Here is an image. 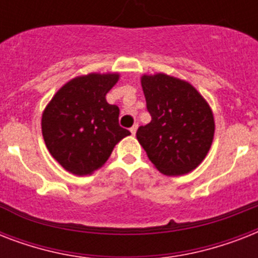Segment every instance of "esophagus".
<instances>
[{
	"label": "esophagus",
	"instance_id": "esophagus-1",
	"mask_svg": "<svg viewBox=\"0 0 258 258\" xmlns=\"http://www.w3.org/2000/svg\"><path fill=\"white\" fill-rule=\"evenodd\" d=\"M137 130H138V124H134L133 127L130 128V131H131V134H133V135H135V134H137Z\"/></svg>",
	"mask_w": 258,
	"mask_h": 258
}]
</instances>
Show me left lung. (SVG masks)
<instances>
[{
	"instance_id": "left-lung-1",
	"label": "left lung",
	"mask_w": 258,
	"mask_h": 258,
	"mask_svg": "<svg viewBox=\"0 0 258 258\" xmlns=\"http://www.w3.org/2000/svg\"><path fill=\"white\" fill-rule=\"evenodd\" d=\"M141 83L151 121L138 128V142L162 174L192 171L212 147L216 124L210 105L182 79L143 75Z\"/></svg>"
}]
</instances>
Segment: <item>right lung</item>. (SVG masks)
<instances>
[{
    "label": "right lung",
    "instance_id": "add662e5",
    "mask_svg": "<svg viewBox=\"0 0 258 258\" xmlns=\"http://www.w3.org/2000/svg\"><path fill=\"white\" fill-rule=\"evenodd\" d=\"M119 78L116 72H93L71 79L46 104L41 117L44 142L67 171L92 174L131 134L119 125V107L105 99Z\"/></svg>",
    "mask_w": 258,
    "mask_h": 258
}]
</instances>
